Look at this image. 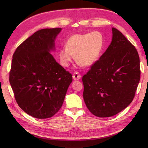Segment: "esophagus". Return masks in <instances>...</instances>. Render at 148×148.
I'll list each match as a JSON object with an SVG mask.
<instances>
[{
	"mask_svg": "<svg viewBox=\"0 0 148 148\" xmlns=\"http://www.w3.org/2000/svg\"><path fill=\"white\" fill-rule=\"evenodd\" d=\"M72 77H73L74 80H78L81 77V75L78 72H75L72 75Z\"/></svg>",
	"mask_w": 148,
	"mask_h": 148,
	"instance_id": "esophagus-1",
	"label": "esophagus"
}]
</instances>
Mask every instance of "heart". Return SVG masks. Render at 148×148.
<instances>
[{
	"label": "heart",
	"instance_id": "heart-1",
	"mask_svg": "<svg viewBox=\"0 0 148 148\" xmlns=\"http://www.w3.org/2000/svg\"><path fill=\"white\" fill-rule=\"evenodd\" d=\"M103 43V36L99 32L74 34L68 39L65 47L60 50V61L64 67H68L74 53L79 65H92L98 59Z\"/></svg>",
	"mask_w": 148,
	"mask_h": 148
}]
</instances>
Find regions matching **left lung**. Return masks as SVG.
Returning <instances> with one entry per match:
<instances>
[{
  "label": "left lung",
  "instance_id": "8db88e82",
  "mask_svg": "<svg viewBox=\"0 0 148 148\" xmlns=\"http://www.w3.org/2000/svg\"><path fill=\"white\" fill-rule=\"evenodd\" d=\"M112 30L111 45L82 77L84 102L99 118L111 117L126 108L140 77L136 48L118 30Z\"/></svg>",
  "mask_w": 148,
  "mask_h": 148
}]
</instances>
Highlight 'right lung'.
Listing matches in <instances>:
<instances>
[{"label":"right lung","instance_id":"right-lung-1","mask_svg":"<svg viewBox=\"0 0 148 148\" xmlns=\"http://www.w3.org/2000/svg\"><path fill=\"white\" fill-rule=\"evenodd\" d=\"M61 28L37 31L18 46L9 72L14 96L20 108L33 117L49 118L64 102L72 76L50 54Z\"/></svg>","mask_w":148,"mask_h":148}]
</instances>
